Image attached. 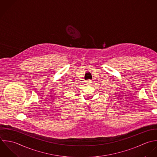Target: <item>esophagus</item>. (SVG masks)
Segmentation results:
<instances>
[{"mask_svg": "<svg viewBox=\"0 0 157 157\" xmlns=\"http://www.w3.org/2000/svg\"><path fill=\"white\" fill-rule=\"evenodd\" d=\"M86 85H90L92 84V81H91V80H87V81H86Z\"/></svg>", "mask_w": 157, "mask_h": 157, "instance_id": "1", "label": "esophagus"}]
</instances>
